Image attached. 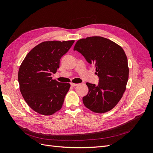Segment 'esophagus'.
I'll use <instances>...</instances> for the list:
<instances>
[{"instance_id": "esophagus-1", "label": "esophagus", "mask_w": 153, "mask_h": 153, "mask_svg": "<svg viewBox=\"0 0 153 153\" xmlns=\"http://www.w3.org/2000/svg\"><path fill=\"white\" fill-rule=\"evenodd\" d=\"M71 85L72 87H76V85H78V84H74V83H71Z\"/></svg>"}]
</instances>
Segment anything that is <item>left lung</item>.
<instances>
[{
	"instance_id": "obj_1",
	"label": "left lung",
	"mask_w": 153,
	"mask_h": 153,
	"mask_svg": "<svg viewBox=\"0 0 153 153\" xmlns=\"http://www.w3.org/2000/svg\"><path fill=\"white\" fill-rule=\"evenodd\" d=\"M73 50L94 64L100 78L98 85L86 83L89 92L83 97L84 105L98 114L113 109L122 98L128 80V59L123 48L103 37L92 36L78 40Z\"/></svg>"
}]
</instances>
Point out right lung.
Returning a JSON list of instances; mask_svg holds the SVG:
<instances>
[{"label":"right lung","instance_id":"1","mask_svg":"<svg viewBox=\"0 0 153 153\" xmlns=\"http://www.w3.org/2000/svg\"><path fill=\"white\" fill-rule=\"evenodd\" d=\"M74 40L44 41L27 54L18 74L23 98L36 112L51 115L62 108L70 84L52 79L60 60L71 47Z\"/></svg>","mask_w":153,"mask_h":153}]
</instances>
